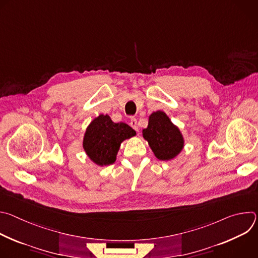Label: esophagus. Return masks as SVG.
<instances>
[{"label": "esophagus", "mask_w": 258, "mask_h": 258, "mask_svg": "<svg viewBox=\"0 0 258 258\" xmlns=\"http://www.w3.org/2000/svg\"><path fill=\"white\" fill-rule=\"evenodd\" d=\"M130 125L136 131V132H139V126H138V121L135 117H132L131 120H130Z\"/></svg>", "instance_id": "34e87169"}]
</instances>
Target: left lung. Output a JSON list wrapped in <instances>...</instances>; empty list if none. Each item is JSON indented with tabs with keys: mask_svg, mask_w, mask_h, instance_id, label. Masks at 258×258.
Listing matches in <instances>:
<instances>
[{
	"mask_svg": "<svg viewBox=\"0 0 258 258\" xmlns=\"http://www.w3.org/2000/svg\"><path fill=\"white\" fill-rule=\"evenodd\" d=\"M143 137L148 141L150 148L159 160L173 159L180 153L185 143L178 127L160 110L149 116L148 126L143 130Z\"/></svg>",
	"mask_w": 258,
	"mask_h": 258,
	"instance_id": "1",
	"label": "left lung"
}]
</instances>
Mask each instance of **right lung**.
Instances as JSON below:
<instances>
[{
    "instance_id": "1",
    "label": "right lung",
    "mask_w": 258,
    "mask_h": 258,
    "mask_svg": "<svg viewBox=\"0 0 258 258\" xmlns=\"http://www.w3.org/2000/svg\"><path fill=\"white\" fill-rule=\"evenodd\" d=\"M134 136L136 132L126 123H115L108 115L100 114L87 127L83 147L94 163L109 165L115 162L120 144Z\"/></svg>"
}]
</instances>
